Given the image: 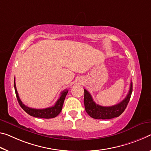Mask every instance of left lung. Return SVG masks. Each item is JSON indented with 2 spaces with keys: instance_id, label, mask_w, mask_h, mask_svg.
<instances>
[{
  "instance_id": "left-lung-1",
  "label": "left lung",
  "mask_w": 151,
  "mask_h": 151,
  "mask_svg": "<svg viewBox=\"0 0 151 151\" xmlns=\"http://www.w3.org/2000/svg\"><path fill=\"white\" fill-rule=\"evenodd\" d=\"M132 92V83H130V90L127 96L119 104L109 107L99 106L93 101L91 95L87 90L84 89V104L85 111L91 118L95 119H111L117 118L123 113L128 106Z\"/></svg>"
}]
</instances>
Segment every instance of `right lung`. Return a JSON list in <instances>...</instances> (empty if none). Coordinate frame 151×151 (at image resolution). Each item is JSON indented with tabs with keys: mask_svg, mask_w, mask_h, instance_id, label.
Here are the masks:
<instances>
[{
	"mask_svg": "<svg viewBox=\"0 0 151 151\" xmlns=\"http://www.w3.org/2000/svg\"><path fill=\"white\" fill-rule=\"evenodd\" d=\"M14 87H15L17 99V101L19 102V104L20 106L22 107V109L24 111H25L26 113H27L29 115H30V116H32L33 117H35V118L45 119L55 118V117H56L60 113L61 110L63 109L64 99H65V97L68 91V89L63 91L61 93L60 97L59 99L57 100V101L56 102V104H55L54 106L47 107V108L45 109H34L26 106L25 105H24L23 104V102L21 101L20 98L19 97L17 91L15 79L14 80Z\"/></svg>",
	"mask_w": 151,
	"mask_h": 151,
	"instance_id": "obj_1",
	"label": "right lung"
}]
</instances>
